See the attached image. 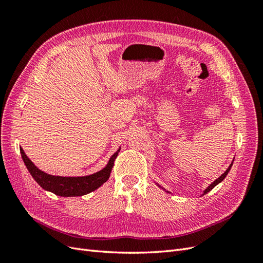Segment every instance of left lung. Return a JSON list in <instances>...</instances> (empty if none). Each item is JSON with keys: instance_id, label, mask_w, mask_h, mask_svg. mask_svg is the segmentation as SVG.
Here are the masks:
<instances>
[{"instance_id": "obj_1", "label": "left lung", "mask_w": 263, "mask_h": 263, "mask_svg": "<svg viewBox=\"0 0 263 263\" xmlns=\"http://www.w3.org/2000/svg\"><path fill=\"white\" fill-rule=\"evenodd\" d=\"M233 163H234V160L232 161V163H230V164H229V166H228V168H227V170H226V171H225L224 173H222V174H221V176H220L219 178H217V179H216V180H215L214 182H212V183H211V184H210V185H209L208 187H206V189H205V190L203 191V194H202V195H205L206 193H209V192H210V191H212V190H213V189H214L215 186H216L217 184H219V183H220V182H221L222 180H224V179L226 178V176H227V174H228L229 170H230V169H232V165H233ZM155 183H156V182H155ZM156 184H157V185H158L159 187H161L160 185H159V184H158V183H156ZM161 189H162V190H164L166 193H171V192H169V191H168V190H165V189H163V187H161Z\"/></svg>"}]
</instances>
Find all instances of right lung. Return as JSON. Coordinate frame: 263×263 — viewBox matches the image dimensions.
<instances>
[{
	"label": "right lung",
	"instance_id": "add662e5",
	"mask_svg": "<svg viewBox=\"0 0 263 263\" xmlns=\"http://www.w3.org/2000/svg\"><path fill=\"white\" fill-rule=\"evenodd\" d=\"M20 150L23 161L25 163L28 172L39 185L45 191H48V192H51L58 196L71 197L89 194L104 184L109 178L110 171L113 169L114 161L119 150H121V147L109 158L108 162L102 170L83 177H61L46 173L43 170L37 168L35 163L26 156L25 151L23 150L22 147H20Z\"/></svg>",
	"mask_w": 263,
	"mask_h": 263
}]
</instances>
